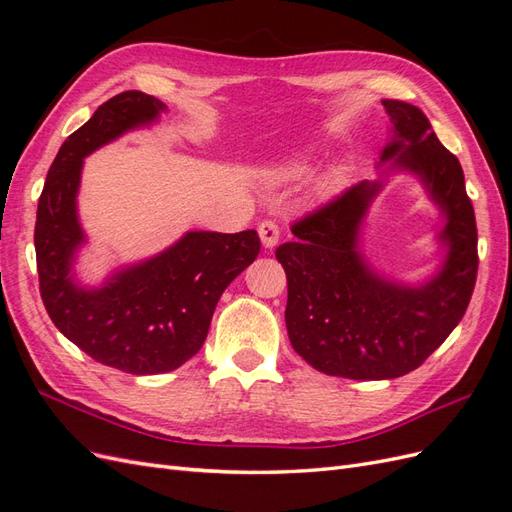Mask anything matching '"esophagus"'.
Listing matches in <instances>:
<instances>
[{
    "instance_id": "esophagus-1",
    "label": "esophagus",
    "mask_w": 512,
    "mask_h": 512,
    "mask_svg": "<svg viewBox=\"0 0 512 512\" xmlns=\"http://www.w3.org/2000/svg\"><path fill=\"white\" fill-rule=\"evenodd\" d=\"M258 235H260L262 245H265L267 250H271V247H275L277 241H280V226L271 220H265L258 226Z\"/></svg>"
}]
</instances>
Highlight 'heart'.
Here are the masks:
<instances>
[{"instance_id":"1","label":"heart","mask_w":512,"mask_h":512,"mask_svg":"<svg viewBox=\"0 0 512 512\" xmlns=\"http://www.w3.org/2000/svg\"><path fill=\"white\" fill-rule=\"evenodd\" d=\"M305 173V164L303 162H288L284 166H277L273 170H269V179L273 181H288V179H294Z\"/></svg>"}]
</instances>
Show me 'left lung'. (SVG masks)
Instances as JSON below:
<instances>
[{
    "instance_id": "8db88e82",
    "label": "left lung",
    "mask_w": 512,
    "mask_h": 512,
    "mask_svg": "<svg viewBox=\"0 0 512 512\" xmlns=\"http://www.w3.org/2000/svg\"><path fill=\"white\" fill-rule=\"evenodd\" d=\"M391 138L376 181H361L292 226L275 250L288 277L286 329L299 356L327 376L391 380L421 365L463 318L476 284V220L459 160L418 106L382 100ZM387 166L384 167L383 164ZM393 172H410L439 207L441 267L421 285L382 276L360 250L370 203Z\"/></svg>"
}]
</instances>
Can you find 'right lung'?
<instances>
[{
    "label": "right lung",
    "mask_w": 512,
    "mask_h": 512,
    "mask_svg": "<svg viewBox=\"0 0 512 512\" xmlns=\"http://www.w3.org/2000/svg\"><path fill=\"white\" fill-rule=\"evenodd\" d=\"M166 104L143 91L106 100L59 147L36 215L40 294L55 327L91 359L136 376L166 374L203 348L222 292L260 252L256 230H190L147 260L115 269L100 286L74 271L87 243L76 196L83 162L132 130L149 128Z\"/></svg>",
    "instance_id": "obj_1"
}]
</instances>
